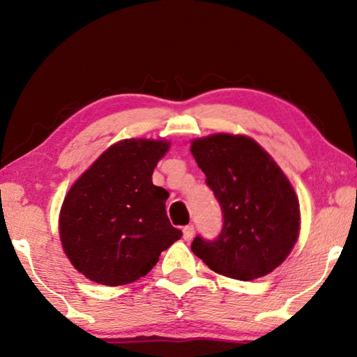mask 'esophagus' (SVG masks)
<instances>
[{
  "mask_svg": "<svg viewBox=\"0 0 357 357\" xmlns=\"http://www.w3.org/2000/svg\"><path fill=\"white\" fill-rule=\"evenodd\" d=\"M193 234H195V229H193V225L184 227V229H183V238H184V241H187V243H189V241H192Z\"/></svg>",
  "mask_w": 357,
  "mask_h": 357,
  "instance_id": "obj_1",
  "label": "esophagus"
}]
</instances>
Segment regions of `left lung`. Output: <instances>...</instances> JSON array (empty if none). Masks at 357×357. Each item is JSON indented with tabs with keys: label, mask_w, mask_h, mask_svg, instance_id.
<instances>
[{
	"label": "left lung",
	"mask_w": 357,
	"mask_h": 357,
	"mask_svg": "<svg viewBox=\"0 0 357 357\" xmlns=\"http://www.w3.org/2000/svg\"><path fill=\"white\" fill-rule=\"evenodd\" d=\"M190 153L223 214L219 236H197L192 252L229 279L253 280L273 273L289 255L301 228L299 202L288 178L244 135L197 138Z\"/></svg>",
	"instance_id": "left-lung-1"
}]
</instances>
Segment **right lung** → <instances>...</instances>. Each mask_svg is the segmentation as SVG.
<instances>
[{
  "label": "right lung",
  "mask_w": 357,
  "mask_h": 357,
  "mask_svg": "<svg viewBox=\"0 0 357 357\" xmlns=\"http://www.w3.org/2000/svg\"><path fill=\"white\" fill-rule=\"evenodd\" d=\"M168 148L162 140L118 142L70 187L59 213V236L72 266L86 279L107 287L135 282L183 236L167 217L168 192L153 184Z\"/></svg>",
  "instance_id": "right-lung-1"
}]
</instances>
